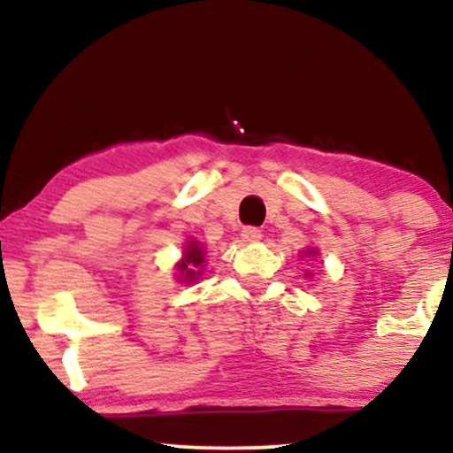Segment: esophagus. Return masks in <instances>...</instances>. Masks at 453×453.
Here are the masks:
<instances>
[{
    "mask_svg": "<svg viewBox=\"0 0 453 453\" xmlns=\"http://www.w3.org/2000/svg\"><path fill=\"white\" fill-rule=\"evenodd\" d=\"M242 238L247 242H256V241H259V238H262V230H259V227H253V226L242 227Z\"/></svg>",
    "mask_w": 453,
    "mask_h": 453,
    "instance_id": "1",
    "label": "esophagus"
}]
</instances>
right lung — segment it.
<instances>
[{"instance_id":"add662e5","label":"right lung","mask_w":453,"mask_h":453,"mask_svg":"<svg viewBox=\"0 0 453 453\" xmlns=\"http://www.w3.org/2000/svg\"><path fill=\"white\" fill-rule=\"evenodd\" d=\"M202 262H204V256H202V247H197V244H189V249L185 251V259L179 264V270L183 273L185 280H191L196 279V274L200 273Z\"/></svg>"}]
</instances>
